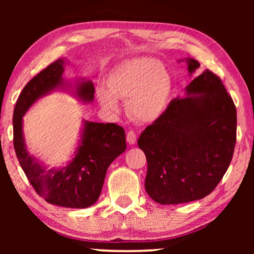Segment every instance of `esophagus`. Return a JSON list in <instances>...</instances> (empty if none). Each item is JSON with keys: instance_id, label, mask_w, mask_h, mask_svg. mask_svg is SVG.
Instances as JSON below:
<instances>
[{"instance_id": "34e87169", "label": "esophagus", "mask_w": 254, "mask_h": 254, "mask_svg": "<svg viewBox=\"0 0 254 254\" xmlns=\"http://www.w3.org/2000/svg\"><path fill=\"white\" fill-rule=\"evenodd\" d=\"M127 141L128 144H131V145L135 144V142H136V134L134 133L133 131L127 132Z\"/></svg>"}]
</instances>
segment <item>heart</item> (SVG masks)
Wrapping results in <instances>:
<instances>
[{
    "label": "heart",
    "mask_w": 254,
    "mask_h": 254,
    "mask_svg": "<svg viewBox=\"0 0 254 254\" xmlns=\"http://www.w3.org/2000/svg\"><path fill=\"white\" fill-rule=\"evenodd\" d=\"M108 88L97 97L107 110L117 111L118 99L127 100V110L137 121L153 122L163 115L172 91V77L163 63L152 57L132 58L108 75Z\"/></svg>",
    "instance_id": "1"
}]
</instances>
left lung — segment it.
I'll use <instances>...</instances> for the list:
<instances>
[{"label":"left lung","instance_id":"left-lung-1","mask_svg":"<svg viewBox=\"0 0 254 254\" xmlns=\"http://www.w3.org/2000/svg\"><path fill=\"white\" fill-rule=\"evenodd\" d=\"M186 61L190 75L199 67L194 59ZM236 135L233 98L217 75L205 69L138 138L147 160L148 195L163 205L208 195L228 169Z\"/></svg>","mask_w":254,"mask_h":254}]
</instances>
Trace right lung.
<instances>
[{"mask_svg": "<svg viewBox=\"0 0 254 254\" xmlns=\"http://www.w3.org/2000/svg\"><path fill=\"white\" fill-rule=\"evenodd\" d=\"M65 64V59H59L31 78L21 90L13 116L14 148L30 185L48 203L68 208H85L97 202L108 167L127 149L123 127L116 123L84 120L74 158L59 169H48L29 154L23 133L25 113L35 101L53 90L69 89L80 101L93 102V82L82 78L73 89L62 76Z\"/></svg>", "mask_w": 254, "mask_h": 254, "instance_id": "right-lung-1", "label": "right lung"}]
</instances>
